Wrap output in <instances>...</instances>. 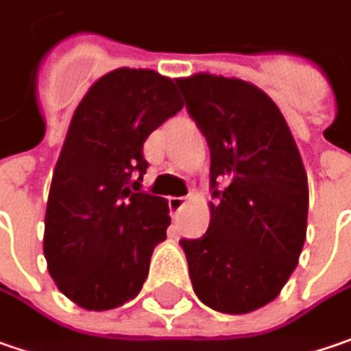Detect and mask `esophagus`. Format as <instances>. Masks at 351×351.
Wrapping results in <instances>:
<instances>
[{
  "mask_svg": "<svg viewBox=\"0 0 351 351\" xmlns=\"http://www.w3.org/2000/svg\"><path fill=\"white\" fill-rule=\"evenodd\" d=\"M186 204V198H180V196H173L169 198V208H171V214L178 216V212L182 210V206Z\"/></svg>",
  "mask_w": 351,
  "mask_h": 351,
  "instance_id": "34e87169",
  "label": "esophagus"
}]
</instances>
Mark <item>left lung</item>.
Listing matches in <instances>:
<instances>
[{
	"label": "left lung",
	"mask_w": 351,
	"mask_h": 351,
	"mask_svg": "<svg viewBox=\"0 0 351 351\" xmlns=\"http://www.w3.org/2000/svg\"><path fill=\"white\" fill-rule=\"evenodd\" d=\"M210 149V226L180 239L192 289L226 314L257 311L281 293L306 239L308 180L275 101L257 86L212 74L178 78Z\"/></svg>",
	"instance_id": "1"
}]
</instances>
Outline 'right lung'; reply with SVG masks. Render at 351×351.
Segmentation results:
<instances>
[{"label":"right lung","instance_id":"1","mask_svg":"<svg viewBox=\"0 0 351 351\" xmlns=\"http://www.w3.org/2000/svg\"><path fill=\"white\" fill-rule=\"evenodd\" d=\"M176 82L117 69L88 90L54 167L43 252L58 291L86 311L139 295L153 250L167 239L169 204L141 189L147 137L182 110Z\"/></svg>","mask_w":351,"mask_h":351}]
</instances>
